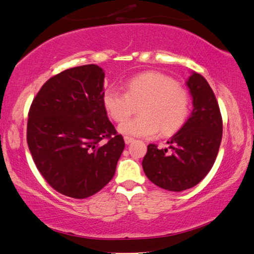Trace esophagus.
I'll list each match as a JSON object with an SVG mask.
<instances>
[{
  "instance_id": "1",
  "label": "esophagus",
  "mask_w": 254,
  "mask_h": 254,
  "mask_svg": "<svg viewBox=\"0 0 254 254\" xmlns=\"http://www.w3.org/2000/svg\"><path fill=\"white\" fill-rule=\"evenodd\" d=\"M124 142H126V144H131L132 142H134V139L130 136H124Z\"/></svg>"
}]
</instances>
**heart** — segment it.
Instances as JSON below:
<instances>
[{
    "instance_id": "obj_1",
    "label": "heart",
    "mask_w": 254,
    "mask_h": 254,
    "mask_svg": "<svg viewBox=\"0 0 254 254\" xmlns=\"http://www.w3.org/2000/svg\"><path fill=\"white\" fill-rule=\"evenodd\" d=\"M105 111L114 121L121 122L140 104L139 117L119 126L122 134L152 137L161 131L171 135L181 127L189 115V96L171 77L159 72H145L126 83V92L109 86L102 95Z\"/></svg>"
}]
</instances>
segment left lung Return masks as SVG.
<instances>
[{
    "mask_svg": "<svg viewBox=\"0 0 254 254\" xmlns=\"http://www.w3.org/2000/svg\"><path fill=\"white\" fill-rule=\"evenodd\" d=\"M186 83L192 96L190 117L168 141L169 147L149 144L142 161L143 171L152 183L174 192L191 189L205 178L222 140V118L209 83L196 72Z\"/></svg>",
    "mask_w": 254,
    "mask_h": 254,
    "instance_id": "1",
    "label": "left lung"
}]
</instances>
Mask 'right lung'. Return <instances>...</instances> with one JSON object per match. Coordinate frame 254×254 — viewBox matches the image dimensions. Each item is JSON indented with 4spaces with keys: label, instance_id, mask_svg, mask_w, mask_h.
Returning <instances> with one entry per match:
<instances>
[{
    "label": "right lung",
    "instance_id": "right-lung-1",
    "mask_svg": "<svg viewBox=\"0 0 254 254\" xmlns=\"http://www.w3.org/2000/svg\"><path fill=\"white\" fill-rule=\"evenodd\" d=\"M104 76L95 64L68 68L44 83L30 108L26 139L36 168L74 199L111 181L126 146L103 107Z\"/></svg>",
    "mask_w": 254,
    "mask_h": 254
}]
</instances>
